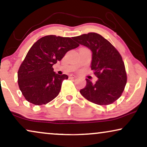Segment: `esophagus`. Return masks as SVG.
Listing matches in <instances>:
<instances>
[{
    "label": "esophagus",
    "instance_id": "1",
    "mask_svg": "<svg viewBox=\"0 0 147 147\" xmlns=\"http://www.w3.org/2000/svg\"><path fill=\"white\" fill-rule=\"evenodd\" d=\"M69 78H76V76L73 75V74H71V75H69Z\"/></svg>",
    "mask_w": 147,
    "mask_h": 147
}]
</instances>
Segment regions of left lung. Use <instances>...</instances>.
Wrapping results in <instances>:
<instances>
[{
    "label": "left lung",
    "instance_id": "1",
    "mask_svg": "<svg viewBox=\"0 0 147 147\" xmlns=\"http://www.w3.org/2000/svg\"><path fill=\"white\" fill-rule=\"evenodd\" d=\"M92 51L91 69L98 78L93 84L86 78L80 90L88 100L98 105L112 104L120 98L127 84V73L121 55L111 43L95 32L73 37Z\"/></svg>",
    "mask_w": 147,
    "mask_h": 147
}]
</instances>
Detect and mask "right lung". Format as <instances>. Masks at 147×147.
<instances>
[{
	"instance_id": "obj_1",
	"label": "right lung",
	"mask_w": 147,
	"mask_h": 147,
	"mask_svg": "<svg viewBox=\"0 0 147 147\" xmlns=\"http://www.w3.org/2000/svg\"><path fill=\"white\" fill-rule=\"evenodd\" d=\"M73 38L48 35L31 47L18 71V86L26 100L42 105L58 96L62 82L69 77L56 74L53 66L68 51L79 46Z\"/></svg>"
}]
</instances>
